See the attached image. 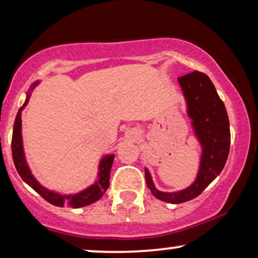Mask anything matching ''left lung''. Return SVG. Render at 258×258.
<instances>
[{"mask_svg": "<svg viewBox=\"0 0 258 258\" xmlns=\"http://www.w3.org/2000/svg\"><path fill=\"white\" fill-rule=\"evenodd\" d=\"M186 103V114L197 141L202 148L200 169L196 179L188 188L165 192L155 186L148 169L146 182L156 199L163 202L178 204L195 199L221 174L230 148V128L227 109L218 96L215 86L206 74L190 73L178 79Z\"/></svg>", "mask_w": 258, "mask_h": 258, "instance_id": "left-lung-1", "label": "left lung"}]
</instances>
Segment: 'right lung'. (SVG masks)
Here are the masks:
<instances>
[{
    "mask_svg": "<svg viewBox=\"0 0 258 258\" xmlns=\"http://www.w3.org/2000/svg\"><path fill=\"white\" fill-rule=\"evenodd\" d=\"M40 81L31 84L29 91L27 93L26 101L22 107L20 108L19 112H17L15 123H14L13 129V139H12V153H13V160L15 168L21 178L27 183L28 185L31 186L38 195H41L45 201L49 203L54 204L56 207H73V208H82L89 204L96 202L103 196V194L107 191L109 188V178H110V170L112 162H114L115 155H104L101 158L100 164H98V172H97V179H95L93 184L88 186L82 191L76 194H59L52 190H49L41 184L34 175L31 174V170L29 165L27 163L26 155H24L23 149V140H22V110L26 108V105L29 102V98L31 96V93L36 88Z\"/></svg>",
    "mask_w": 258,
    "mask_h": 258,
    "instance_id": "right-lung-1",
    "label": "right lung"
}]
</instances>
